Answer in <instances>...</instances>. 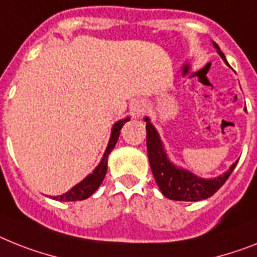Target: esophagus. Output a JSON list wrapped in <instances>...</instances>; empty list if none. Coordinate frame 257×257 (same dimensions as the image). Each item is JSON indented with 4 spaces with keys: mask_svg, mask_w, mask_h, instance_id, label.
I'll list each match as a JSON object with an SVG mask.
<instances>
[{
    "mask_svg": "<svg viewBox=\"0 0 257 257\" xmlns=\"http://www.w3.org/2000/svg\"><path fill=\"white\" fill-rule=\"evenodd\" d=\"M146 103L143 101H135V102L131 105V113H133L134 116H141L142 114L146 111Z\"/></svg>",
    "mask_w": 257,
    "mask_h": 257,
    "instance_id": "1",
    "label": "esophagus"
}]
</instances>
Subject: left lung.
Listing matches in <instances>:
<instances>
[{
    "label": "left lung",
    "mask_w": 257,
    "mask_h": 257,
    "mask_svg": "<svg viewBox=\"0 0 257 257\" xmlns=\"http://www.w3.org/2000/svg\"><path fill=\"white\" fill-rule=\"evenodd\" d=\"M214 48L222 60L227 64L226 56L218 47L217 43L213 42ZM228 65V64H227ZM146 130H147V152L148 160L151 165L152 175H154L159 189L162 190L167 198L173 201H201L206 200L210 196L223 185L226 180L230 177L238 162L231 165L223 175L214 177V179H202L194 175L193 172L177 167L175 163L169 160L164 144H163L158 130L151 123L148 116H144Z\"/></svg>",
    "instance_id": "1"
}]
</instances>
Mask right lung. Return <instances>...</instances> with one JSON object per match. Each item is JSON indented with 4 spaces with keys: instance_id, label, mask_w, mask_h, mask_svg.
I'll return each mask as SVG.
<instances>
[{
    "instance_id": "right-lung-1",
    "label": "right lung",
    "mask_w": 257,
    "mask_h": 257,
    "mask_svg": "<svg viewBox=\"0 0 257 257\" xmlns=\"http://www.w3.org/2000/svg\"><path fill=\"white\" fill-rule=\"evenodd\" d=\"M127 120H130V116H126L123 119L116 120L115 123L113 124V128H111V134H110V139L109 143H107V147L105 150V154H103L99 164L94 168V171L90 175L86 176L82 181L78 182L77 185H75L72 189L68 190L67 193L61 194V196H50V198H54L56 201H81L89 198L95 190L98 189L99 185L102 184L103 179H105L106 171H107V158H109L110 152L113 151L114 147H115L116 141L119 138L120 130H122V127H123V124L126 123Z\"/></svg>"
}]
</instances>
